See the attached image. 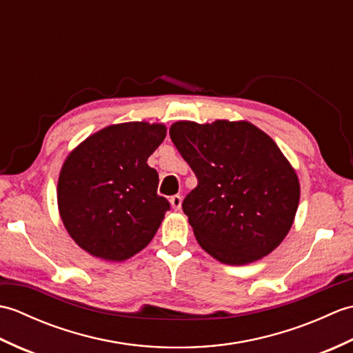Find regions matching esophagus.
Returning <instances> with one entry per match:
<instances>
[{"label": "esophagus", "instance_id": "1", "mask_svg": "<svg viewBox=\"0 0 353 353\" xmlns=\"http://www.w3.org/2000/svg\"><path fill=\"white\" fill-rule=\"evenodd\" d=\"M170 203H171V208L174 209V211H179V209H181V206H182V197L179 196V194H176V196H172L170 199Z\"/></svg>", "mask_w": 353, "mask_h": 353}]
</instances>
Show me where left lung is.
<instances>
[{"label": "left lung", "instance_id": "left-lung-1", "mask_svg": "<svg viewBox=\"0 0 353 353\" xmlns=\"http://www.w3.org/2000/svg\"><path fill=\"white\" fill-rule=\"evenodd\" d=\"M171 141L197 177L185 197L201 249L223 264L244 265L273 252L294 221L296 171L258 127L245 121H179Z\"/></svg>", "mask_w": 353, "mask_h": 353}]
</instances>
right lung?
<instances>
[{"label": "right lung", "mask_w": 353, "mask_h": 353, "mask_svg": "<svg viewBox=\"0 0 353 353\" xmlns=\"http://www.w3.org/2000/svg\"><path fill=\"white\" fill-rule=\"evenodd\" d=\"M162 124L124 123L94 133L66 157L57 203L68 234L97 258L124 261L144 249L170 211L147 159L165 139Z\"/></svg>", "instance_id": "obj_1"}]
</instances>
